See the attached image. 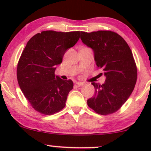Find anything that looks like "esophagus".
<instances>
[{"label": "esophagus", "mask_w": 151, "mask_h": 151, "mask_svg": "<svg viewBox=\"0 0 151 151\" xmlns=\"http://www.w3.org/2000/svg\"><path fill=\"white\" fill-rule=\"evenodd\" d=\"M76 84H77V86H81L84 85V84H85V83H84V82H81V81H77V82H76Z\"/></svg>", "instance_id": "obj_1"}]
</instances>
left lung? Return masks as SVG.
<instances>
[{"label": "left lung", "instance_id": "left-lung-1", "mask_svg": "<svg viewBox=\"0 0 151 151\" xmlns=\"http://www.w3.org/2000/svg\"><path fill=\"white\" fill-rule=\"evenodd\" d=\"M83 43L92 48L99 69L106 76L104 84L92 82L95 94L87 100L89 108L101 115L116 112L127 101L137 81V67L129 45L110 30L81 32Z\"/></svg>", "mask_w": 151, "mask_h": 151}]
</instances>
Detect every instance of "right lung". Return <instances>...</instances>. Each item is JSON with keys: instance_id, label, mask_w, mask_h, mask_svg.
<instances>
[{"instance_id": "add662e5", "label": "right lung", "mask_w": 151, "mask_h": 151, "mask_svg": "<svg viewBox=\"0 0 151 151\" xmlns=\"http://www.w3.org/2000/svg\"><path fill=\"white\" fill-rule=\"evenodd\" d=\"M79 31H42L27 42L17 66V79L36 111L52 115L65 108L73 81L60 79L55 72L65 52L79 40Z\"/></svg>"}]
</instances>
